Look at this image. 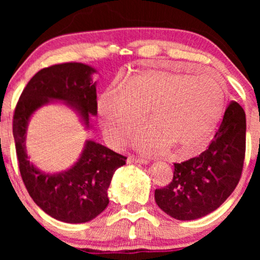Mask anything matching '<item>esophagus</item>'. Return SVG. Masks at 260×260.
<instances>
[{"label": "esophagus", "mask_w": 260, "mask_h": 260, "mask_svg": "<svg viewBox=\"0 0 260 260\" xmlns=\"http://www.w3.org/2000/svg\"><path fill=\"white\" fill-rule=\"evenodd\" d=\"M127 163H140V165H148L149 161L147 158L143 157H135V156H130L127 157Z\"/></svg>", "instance_id": "1"}]
</instances>
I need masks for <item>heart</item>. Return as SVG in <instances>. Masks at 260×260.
<instances>
[{
  "mask_svg": "<svg viewBox=\"0 0 260 260\" xmlns=\"http://www.w3.org/2000/svg\"><path fill=\"white\" fill-rule=\"evenodd\" d=\"M223 98L222 85L213 74L147 71L102 93L97 109L106 140L112 145L126 140L145 111L150 123L135 134V147L147 152H161L169 147L177 156H191L214 127Z\"/></svg>",
  "mask_w": 260,
  "mask_h": 260,
  "instance_id": "obj_1",
  "label": "heart"
}]
</instances>
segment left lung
I'll return each mask as SVG.
<instances>
[{
  "mask_svg": "<svg viewBox=\"0 0 260 260\" xmlns=\"http://www.w3.org/2000/svg\"><path fill=\"white\" fill-rule=\"evenodd\" d=\"M245 142V112L232 102L207 150L188 161L174 163L172 182L155 190L158 207L177 220H195L219 208L239 182Z\"/></svg>",
  "mask_w": 260,
  "mask_h": 260,
  "instance_id": "1",
  "label": "left lung"
}]
</instances>
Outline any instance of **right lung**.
I'll return each mask as SVG.
<instances>
[{"instance_id":"right-lung-1","label":"right lung","mask_w":260,"mask_h":260,"mask_svg":"<svg viewBox=\"0 0 260 260\" xmlns=\"http://www.w3.org/2000/svg\"><path fill=\"white\" fill-rule=\"evenodd\" d=\"M97 70L80 62H67L35 74L17 102L13 135L20 173L28 193L45 213L59 221L83 223L98 216L109 205L108 189L113 174L126 157L93 140L85 141L77 162L58 173L42 172L29 161L26 149L28 124L35 112L48 104H63L91 130L97 115Z\"/></svg>"}]
</instances>
